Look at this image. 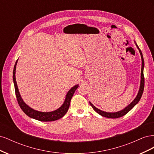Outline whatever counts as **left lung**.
Masks as SVG:
<instances>
[{
	"mask_svg": "<svg viewBox=\"0 0 154 154\" xmlns=\"http://www.w3.org/2000/svg\"><path fill=\"white\" fill-rule=\"evenodd\" d=\"M134 43L136 44V47L137 48L139 53L141 54V82H140V86H139V91L137 92V94L136 96V97H135L134 100L130 103L128 106H127L125 107V109H123L122 110H119L118 112H105L99 109L96 108V107L93 105L91 102H89L90 105H91V106L92 107V109H94L97 114H99L100 115H101V116H103V117L105 118H121L122 116H125L126 114H127L128 112L133 109V107L136 105V104H137L138 102L140 100L141 97L142 96V94L143 93V91H144V74H143V70H144V59H143V56L142 54L141 51L139 49V48L138 47L137 44H136V42L134 41Z\"/></svg>",
	"mask_w": 154,
	"mask_h": 154,
	"instance_id": "1",
	"label": "left lung"
}]
</instances>
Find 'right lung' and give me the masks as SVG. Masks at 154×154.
Masks as SVG:
<instances>
[{"label": "right lung", "mask_w": 154, "mask_h": 154, "mask_svg": "<svg viewBox=\"0 0 154 154\" xmlns=\"http://www.w3.org/2000/svg\"><path fill=\"white\" fill-rule=\"evenodd\" d=\"M18 62V60L15 62V65L14 66L13 69V80L14 83V86H15V94L16 97L18 101V105L22 111L29 118L35 119L36 120L40 121V122H53V121L58 120L60 118H62L63 116L67 113V112L69 108L70 102H71L72 97L74 94V92L77 89L79 85L77 84L72 87L71 89H70L66 96V98H65L64 102L62 106L59 107L57 110L51 111V112H40L36 110L33 109L31 108L30 106L27 105L24 100H22L20 94L18 91L17 83L16 81L15 78V72H16V67Z\"/></svg>", "instance_id": "right-lung-1"}]
</instances>
